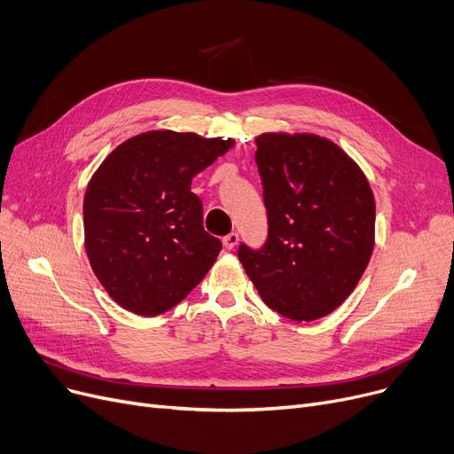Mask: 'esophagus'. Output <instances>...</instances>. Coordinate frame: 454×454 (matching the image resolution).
Wrapping results in <instances>:
<instances>
[{
	"label": "esophagus",
	"instance_id": "34e87169",
	"mask_svg": "<svg viewBox=\"0 0 454 454\" xmlns=\"http://www.w3.org/2000/svg\"><path fill=\"white\" fill-rule=\"evenodd\" d=\"M237 243H239V235H237L235 231H231V233H228L226 237H223V245H224V248H228V250H233V248L237 247Z\"/></svg>",
	"mask_w": 454,
	"mask_h": 454
}]
</instances>
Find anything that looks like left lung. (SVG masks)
<instances>
[{
	"label": "left lung",
	"instance_id": "8db88e82",
	"mask_svg": "<svg viewBox=\"0 0 454 454\" xmlns=\"http://www.w3.org/2000/svg\"><path fill=\"white\" fill-rule=\"evenodd\" d=\"M269 237L237 250L272 311L296 322L327 317L353 293L373 252L372 187L337 143L317 134L255 137Z\"/></svg>",
	"mask_w": 454,
	"mask_h": 454
}]
</instances>
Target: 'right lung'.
<instances>
[{
    "mask_svg": "<svg viewBox=\"0 0 454 454\" xmlns=\"http://www.w3.org/2000/svg\"><path fill=\"white\" fill-rule=\"evenodd\" d=\"M233 139L151 130L115 147L84 195V247L106 293L127 311L156 317L178 305L223 245L202 226L191 180Z\"/></svg>",
    "mask_w": 454,
    "mask_h": 454,
    "instance_id": "1",
    "label": "right lung"
}]
</instances>
